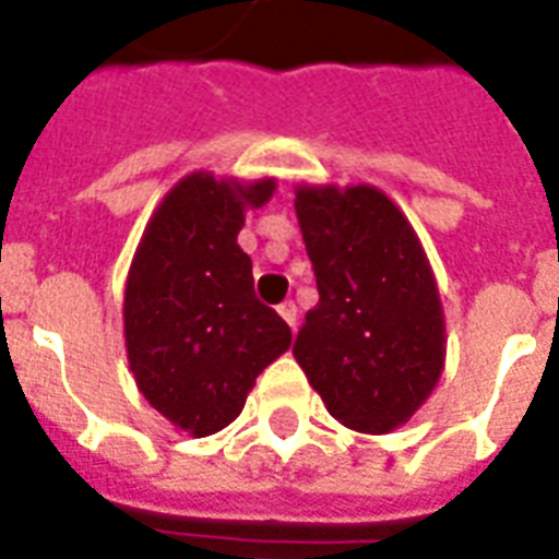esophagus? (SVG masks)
I'll use <instances>...</instances> for the list:
<instances>
[{"mask_svg":"<svg viewBox=\"0 0 559 559\" xmlns=\"http://www.w3.org/2000/svg\"><path fill=\"white\" fill-rule=\"evenodd\" d=\"M278 313H281V319H284V322H287L289 328H293V331H296V322H298V307L293 305V301H284V305L278 307Z\"/></svg>","mask_w":559,"mask_h":559,"instance_id":"34e87169","label":"esophagus"}]
</instances>
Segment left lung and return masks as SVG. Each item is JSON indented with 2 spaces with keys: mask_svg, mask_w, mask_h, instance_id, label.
Masks as SVG:
<instances>
[{
  "mask_svg": "<svg viewBox=\"0 0 559 559\" xmlns=\"http://www.w3.org/2000/svg\"><path fill=\"white\" fill-rule=\"evenodd\" d=\"M296 214L319 305L293 354L336 420L382 435L406 424L443 371V310L403 211L373 186H301Z\"/></svg>",
  "mask_w": 559,
  "mask_h": 559,
  "instance_id": "1",
  "label": "left lung"
}]
</instances>
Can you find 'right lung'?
<instances>
[{
  "label": "right lung",
  "mask_w": 559,
  "mask_h": 559,
  "mask_svg": "<svg viewBox=\"0 0 559 559\" xmlns=\"http://www.w3.org/2000/svg\"><path fill=\"white\" fill-rule=\"evenodd\" d=\"M275 179L237 182L197 170L170 188L135 249L124 289V340L135 385L193 435L219 432L293 333L254 298L252 258L237 246L246 209Z\"/></svg>",
  "instance_id": "add662e5"
}]
</instances>
